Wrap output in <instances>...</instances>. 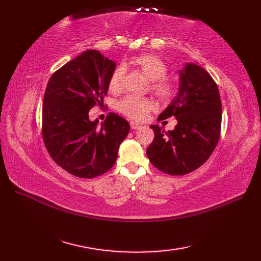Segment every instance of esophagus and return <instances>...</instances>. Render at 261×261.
I'll return each mask as SVG.
<instances>
[{"mask_svg": "<svg viewBox=\"0 0 261 261\" xmlns=\"http://www.w3.org/2000/svg\"><path fill=\"white\" fill-rule=\"evenodd\" d=\"M130 126H131L132 130H137V129H140V127H141V125L139 123H137V122H134V121L130 122Z\"/></svg>", "mask_w": 261, "mask_h": 261, "instance_id": "obj_1", "label": "esophagus"}]
</instances>
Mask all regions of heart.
Here are the masks:
<instances>
[{
	"label": "heart",
	"instance_id": "1",
	"mask_svg": "<svg viewBox=\"0 0 261 261\" xmlns=\"http://www.w3.org/2000/svg\"><path fill=\"white\" fill-rule=\"evenodd\" d=\"M130 64L141 70L151 81V91L162 101H169L175 96L176 86L167 77V65L159 57L150 54H143L130 59ZM124 69L116 67L110 77L109 88L112 93H119L123 86ZM153 108L150 98L126 95L116 104L120 113L132 120H143Z\"/></svg>",
	"mask_w": 261,
	"mask_h": 261
}]
</instances>
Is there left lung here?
Segmentation results:
<instances>
[{"label":"left lung","instance_id":"obj_1","mask_svg":"<svg viewBox=\"0 0 261 261\" xmlns=\"http://www.w3.org/2000/svg\"><path fill=\"white\" fill-rule=\"evenodd\" d=\"M179 76L178 94L158 116V121L176 118L175 129L165 132L151 125L154 138L147 149L154 167L174 176L192 173L206 162L219 142L222 121L219 88L207 71L186 64Z\"/></svg>","mask_w":261,"mask_h":261}]
</instances>
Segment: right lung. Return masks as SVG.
<instances>
[{
  "mask_svg": "<svg viewBox=\"0 0 261 261\" xmlns=\"http://www.w3.org/2000/svg\"><path fill=\"white\" fill-rule=\"evenodd\" d=\"M112 60L87 50L51 75L42 105V138L54 162L81 178H94L113 167L121 142L129 134L125 119L111 112L101 126L88 119L102 105Z\"/></svg>",
  "mask_w": 261,
  "mask_h": 261,
  "instance_id": "right-lung-1",
  "label": "right lung"
}]
</instances>
